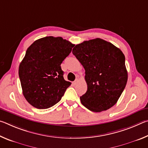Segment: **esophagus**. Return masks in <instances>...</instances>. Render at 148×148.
I'll use <instances>...</instances> for the list:
<instances>
[{
  "label": "esophagus",
  "instance_id": "34e87169",
  "mask_svg": "<svg viewBox=\"0 0 148 148\" xmlns=\"http://www.w3.org/2000/svg\"><path fill=\"white\" fill-rule=\"evenodd\" d=\"M77 82H78V78H76V79H75L74 80V82H73V83L74 84H76V83H77Z\"/></svg>",
  "mask_w": 148,
  "mask_h": 148
}]
</instances>
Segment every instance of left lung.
Instances as JSON below:
<instances>
[{
  "mask_svg": "<svg viewBox=\"0 0 148 148\" xmlns=\"http://www.w3.org/2000/svg\"><path fill=\"white\" fill-rule=\"evenodd\" d=\"M72 53L86 71L87 90L80 97L82 104L94 112L116 104L128 79L121 49L104 40L95 38L76 45Z\"/></svg>",
  "mask_w": 148,
  "mask_h": 148,
  "instance_id": "1",
  "label": "left lung"
}]
</instances>
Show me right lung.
<instances>
[{"mask_svg":"<svg viewBox=\"0 0 148 148\" xmlns=\"http://www.w3.org/2000/svg\"><path fill=\"white\" fill-rule=\"evenodd\" d=\"M74 46L61 37L46 36L27 49L19 76L25 98L32 106L47 109L61 101L71 85L64 80L61 64Z\"/></svg>","mask_w":148,"mask_h":148,"instance_id":"obj_1","label":"right lung"}]
</instances>
